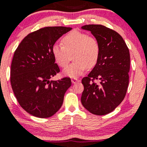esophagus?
Listing matches in <instances>:
<instances>
[{
  "mask_svg": "<svg viewBox=\"0 0 147 147\" xmlns=\"http://www.w3.org/2000/svg\"><path fill=\"white\" fill-rule=\"evenodd\" d=\"M71 82L72 83H78V82H79V80L77 79V78H71Z\"/></svg>",
  "mask_w": 147,
  "mask_h": 147,
  "instance_id": "esophagus-1",
  "label": "esophagus"
}]
</instances>
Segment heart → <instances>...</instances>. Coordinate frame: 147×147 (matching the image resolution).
<instances>
[{
    "instance_id": "1",
    "label": "heart",
    "mask_w": 147,
    "mask_h": 147,
    "mask_svg": "<svg viewBox=\"0 0 147 147\" xmlns=\"http://www.w3.org/2000/svg\"><path fill=\"white\" fill-rule=\"evenodd\" d=\"M61 45H54L52 54L59 67L65 68L69 64L70 55L74 61L63 71V74L71 78L80 76L87 67L92 68L98 61L100 45L94 36L86 33L74 31L64 36Z\"/></svg>"
}]
</instances>
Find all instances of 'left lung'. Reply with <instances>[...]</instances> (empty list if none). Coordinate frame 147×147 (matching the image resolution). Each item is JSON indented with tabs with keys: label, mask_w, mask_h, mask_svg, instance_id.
<instances>
[{
	"label": "left lung",
	"mask_w": 147,
	"mask_h": 147,
	"mask_svg": "<svg viewBox=\"0 0 147 147\" xmlns=\"http://www.w3.org/2000/svg\"><path fill=\"white\" fill-rule=\"evenodd\" d=\"M90 31L100 45L98 61L87 77L82 79L84 90L81 103L90 113L106 115L123 100L129 83L130 58L129 49L119 34L100 24H89ZM94 80H98L95 83Z\"/></svg>",
	"instance_id": "1"
}]
</instances>
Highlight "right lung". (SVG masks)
<instances>
[{
	"label": "right lung",
	"instance_id": "right-lung-1",
	"mask_svg": "<svg viewBox=\"0 0 147 147\" xmlns=\"http://www.w3.org/2000/svg\"><path fill=\"white\" fill-rule=\"evenodd\" d=\"M72 28L49 26L28 34L14 53L10 83L19 104L38 118H49L61 108L64 94L71 86L69 78L50 80L59 72L52 48Z\"/></svg>",
	"mask_w": 147,
	"mask_h": 147
}]
</instances>
